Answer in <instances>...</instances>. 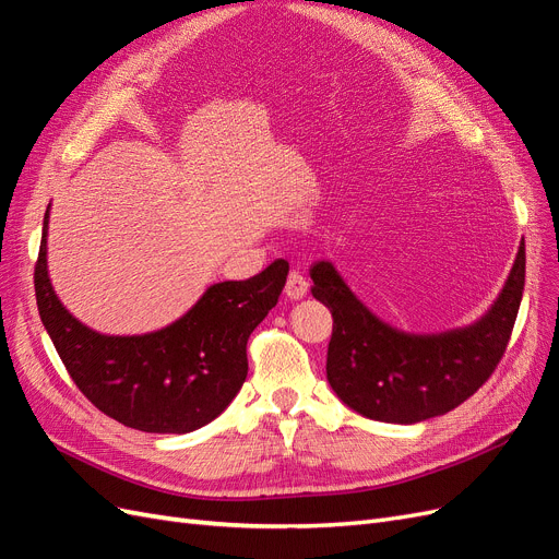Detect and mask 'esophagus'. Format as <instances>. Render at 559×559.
I'll use <instances>...</instances> for the list:
<instances>
[{
  "mask_svg": "<svg viewBox=\"0 0 559 559\" xmlns=\"http://www.w3.org/2000/svg\"><path fill=\"white\" fill-rule=\"evenodd\" d=\"M284 294H286V298H292V300L306 298V294H308V280L302 277L300 273H292L289 280H286Z\"/></svg>",
  "mask_w": 559,
  "mask_h": 559,
  "instance_id": "obj_1",
  "label": "esophagus"
}]
</instances>
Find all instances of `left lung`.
<instances>
[{
  "label": "left lung",
  "mask_w": 559,
  "mask_h": 559,
  "mask_svg": "<svg viewBox=\"0 0 559 559\" xmlns=\"http://www.w3.org/2000/svg\"><path fill=\"white\" fill-rule=\"evenodd\" d=\"M312 296L333 314L326 380L347 408L389 425L445 415L492 376L524 289V245L483 317L438 333L403 331L359 300L331 261H314Z\"/></svg>",
  "instance_id": "obj_1"
}]
</instances>
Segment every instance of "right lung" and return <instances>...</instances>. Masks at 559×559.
Masks as SVG:
<instances>
[{
    "mask_svg": "<svg viewBox=\"0 0 559 559\" xmlns=\"http://www.w3.org/2000/svg\"><path fill=\"white\" fill-rule=\"evenodd\" d=\"M44 214L35 292L41 324L86 399L146 433H191L222 415L247 378V341L277 306L289 263L275 261L245 282L210 284L191 310L148 333L109 335L62 306L48 277Z\"/></svg>",
    "mask_w": 559,
    "mask_h": 559,
    "instance_id": "obj_1",
    "label": "right lung"
}]
</instances>
